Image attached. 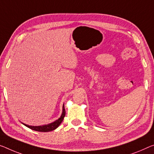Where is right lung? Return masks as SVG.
<instances>
[{"instance_id":"add662e5","label":"right lung","mask_w":154,"mask_h":154,"mask_svg":"<svg viewBox=\"0 0 154 154\" xmlns=\"http://www.w3.org/2000/svg\"><path fill=\"white\" fill-rule=\"evenodd\" d=\"M65 116V107H64L63 105V113L61 115V116L60 118H58L57 120H56L55 122H52V123L49 124V125H43V126H29V125L23 124L25 125L26 127H27L28 128H29L32 130H34V131H41V132H48L50 131H53V130L56 129L57 127L60 125L61 122H63V120L64 119V118Z\"/></svg>"}]
</instances>
